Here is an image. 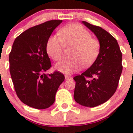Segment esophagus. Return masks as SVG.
<instances>
[{
    "instance_id": "esophagus-1",
    "label": "esophagus",
    "mask_w": 133,
    "mask_h": 133,
    "mask_svg": "<svg viewBox=\"0 0 133 133\" xmlns=\"http://www.w3.org/2000/svg\"><path fill=\"white\" fill-rule=\"evenodd\" d=\"M71 78V77H70V76H69V75H65V80H68L69 79Z\"/></svg>"
}]
</instances>
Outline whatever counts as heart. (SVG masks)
Instances as JSON below:
<instances>
[{"instance_id": "obj_1", "label": "heart", "mask_w": 133, "mask_h": 133, "mask_svg": "<svg viewBox=\"0 0 133 133\" xmlns=\"http://www.w3.org/2000/svg\"><path fill=\"white\" fill-rule=\"evenodd\" d=\"M58 36L52 35L46 42V52L54 60L58 61L63 55L64 46L71 48L70 57L56 65L57 70L66 74L77 71L81 67L92 64L98 57L101 49L99 40L91 37L90 32L81 25L71 24L62 27Z\"/></svg>"}]
</instances>
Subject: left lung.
Segmentation results:
<instances>
[{
    "label": "left lung",
    "instance_id": "left-lung-1",
    "mask_svg": "<svg viewBox=\"0 0 133 133\" xmlns=\"http://www.w3.org/2000/svg\"><path fill=\"white\" fill-rule=\"evenodd\" d=\"M83 23L95 34L101 49L91 66L74 77V96L77 103L94 107L108 101L115 93L123 70L122 53L117 40L108 32L85 21Z\"/></svg>",
    "mask_w": 133,
    "mask_h": 133
}]
</instances>
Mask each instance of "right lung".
Segmentation results:
<instances>
[{"label":"right lung","mask_w":133,"mask_h":133,"mask_svg":"<svg viewBox=\"0 0 133 133\" xmlns=\"http://www.w3.org/2000/svg\"><path fill=\"white\" fill-rule=\"evenodd\" d=\"M62 20H52L26 30L15 39L9 54L10 73L20 100L38 109L54 103L58 87L64 81L58 71L44 72L52 67L46 52V42Z\"/></svg>","instance_id":"obj_1"}]
</instances>
